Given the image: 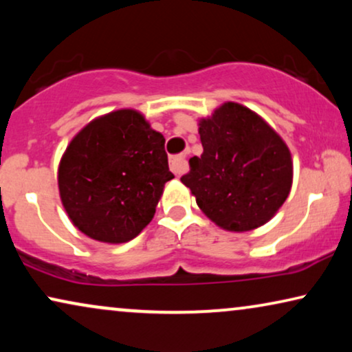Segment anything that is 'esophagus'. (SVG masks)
Wrapping results in <instances>:
<instances>
[{
    "label": "esophagus",
    "mask_w": 352,
    "mask_h": 352,
    "mask_svg": "<svg viewBox=\"0 0 352 352\" xmlns=\"http://www.w3.org/2000/svg\"><path fill=\"white\" fill-rule=\"evenodd\" d=\"M170 168L176 176H181L182 173L187 171V162L184 155H176L170 160Z\"/></svg>",
    "instance_id": "esophagus-1"
}]
</instances>
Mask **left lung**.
<instances>
[{"instance_id": "obj_1", "label": "left lung", "mask_w": 352, "mask_h": 352, "mask_svg": "<svg viewBox=\"0 0 352 352\" xmlns=\"http://www.w3.org/2000/svg\"><path fill=\"white\" fill-rule=\"evenodd\" d=\"M204 153L181 177L197 205L223 229L243 232L276 214L290 194V151L261 117L226 102L200 122Z\"/></svg>"}]
</instances>
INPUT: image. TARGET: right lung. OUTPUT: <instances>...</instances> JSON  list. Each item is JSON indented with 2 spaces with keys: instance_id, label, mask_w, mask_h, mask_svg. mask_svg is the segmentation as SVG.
<instances>
[{
  "instance_id": "1",
  "label": "right lung",
  "mask_w": 352,
  "mask_h": 352,
  "mask_svg": "<svg viewBox=\"0 0 352 352\" xmlns=\"http://www.w3.org/2000/svg\"><path fill=\"white\" fill-rule=\"evenodd\" d=\"M173 177L165 138L124 109L93 120L72 139L59 165V192L81 232L123 243L151 223Z\"/></svg>"
}]
</instances>
